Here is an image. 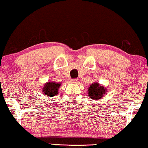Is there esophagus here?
I'll return each mask as SVG.
<instances>
[{"mask_svg": "<svg viewBox=\"0 0 148 148\" xmlns=\"http://www.w3.org/2000/svg\"><path fill=\"white\" fill-rule=\"evenodd\" d=\"M71 82H72L73 83H78V79H72Z\"/></svg>", "mask_w": 148, "mask_h": 148, "instance_id": "esophagus-1", "label": "esophagus"}]
</instances>
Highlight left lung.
Instances as JSON below:
<instances>
[{"label":"left lung","instance_id":"8db88e82","mask_svg":"<svg viewBox=\"0 0 148 148\" xmlns=\"http://www.w3.org/2000/svg\"><path fill=\"white\" fill-rule=\"evenodd\" d=\"M106 90L103 86L100 85L98 83H94L90 85L88 89V95L93 99L98 100L103 97Z\"/></svg>","mask_w":148,"mask_h":148}]
</instances>
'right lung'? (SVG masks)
Masks as SVG:
<instances>
[{
  "label": "right lung",
  "mask_w": 148,
  "mask_h": 148,
  "mask_svg": "<svg viewBox=\"0 0 148 148\" xmlns=\"http://www.w3.org/2000/svg\"><path fill=\"white\" fill-rule=\"evenodd\" d=\"M61 83H57L55 82H48L45 84L42 91L45 95L47 97H53L56 96L58 93L59 88L61 86Z\"/></svg>",
  "instance_id": "add662e5"
}]
</instances>
